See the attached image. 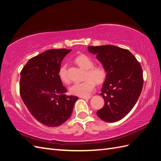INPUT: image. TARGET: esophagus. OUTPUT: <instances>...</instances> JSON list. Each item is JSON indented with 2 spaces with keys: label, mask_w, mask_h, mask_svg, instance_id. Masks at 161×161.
<instances>
[{
  "label": "esophagus",
  "mask_w": 161,
  "mask_h": 161,
  "mask_svg": "<svg viewBox=\"0 0 161 161\" xmlns=\"http://www.w3.org/2000/svg\"><path fill=\"white\" fill-rule=\"evenodd\" d=\"M80 98L85 99V100H89V99L91 98V96H88V97H80Z\"/></svg>",
  "instance_id": "34e87169"
}]
</instances>
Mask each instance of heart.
Wrapping results in <instances>:
<instances>
[{"label":"heart","instance_id":"b5f03b06","mask_svg":"<svg viewBox=\"0 0 161 161\" xmlns=\"http://www.w3.org/2000/svg\"><path fill=\"white\" fill-rule=\"evenodd\" d=\"M75 62L78 66L86 70L85 78L82 82L75 83L70 87L71 94L80 97H88L93 91L95 83L102 84L107 77V71L102 66H93L94 61L87 55L81 54L75 59ZM59 76L64 83H68L69 79L66 73V66L63 65L59 68Z\"/></svg>","mask_w":161,"mask_h":161}]
</instances>
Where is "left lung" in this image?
<instances>
[{
	"label": "left lung",
	"mask_w": 161,
	"mask_h": 161,
	"mask_svg": "<svg viewBox=\"0 0 161 161\" xmlns=\"http://www.w3.org/2000/svg\"><path fill=\"white\" fill-rule=\"evenodd\" d=\"M107 71L100 94L104 106L97 112L102 120L115 122L127 115L141 93L143 86L141 64L128 50L112 45L88 46Z\"/></svg>",
	"instance_id": "1"
}]
</instances>
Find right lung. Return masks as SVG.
Segmentation results:
<instances>
[{
	"mask_svg": "<svg viewBox=\"0 0 161 161\" xmlns=\"http://www.w3.org/2000/svg\"><path fill=\"white\" fill-rule=\"evenodd\" d=\"M71 50L53 49L30 59L20 72V95L30 114L54 127L70 117L78 97L66 95L59 76L61 64Z\"/></svg>",
	"mask_w": 161,
	"mask_h": 161,
	"instance_id": "right-lung-1",
	"label": "right lung"
}]
</instances>
